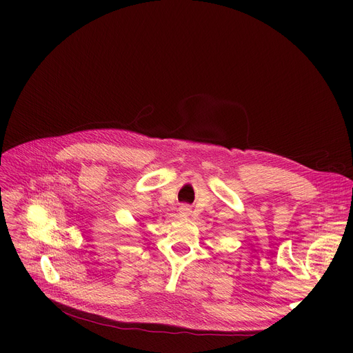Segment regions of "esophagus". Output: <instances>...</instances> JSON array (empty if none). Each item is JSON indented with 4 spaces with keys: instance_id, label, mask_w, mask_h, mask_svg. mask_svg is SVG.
Returning a JSON list of instances; mask_svg holds the SVG:
<instances>
[{
    "instance_id": "34e87169",
    "label": "esophagus",
    "mask_w": 353,
    "mask_h": 353,
    "mask_svg": "<svg viewBox=\"0 0 353 353\" xmlns=\"http://www.w3.org/2000/svg\"><path fill=\"white\" fill-rule=\"evenodd\" d=\"M179 213H180V216H183V217H188V216L190 214V209H189L188 206H181V208L179 209Z\"/></svg>"
}]
</instances>
